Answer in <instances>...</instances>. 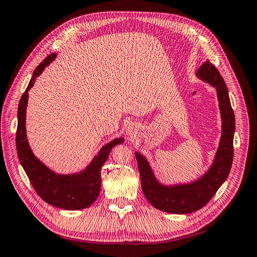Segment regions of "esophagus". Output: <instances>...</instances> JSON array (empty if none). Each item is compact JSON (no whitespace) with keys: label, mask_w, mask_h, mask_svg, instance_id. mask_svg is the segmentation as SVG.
<instances>
[{"label":"esophagus","mask_w":257,"mask_h":257,"mask_svg":"<svg viewBox=\"0 0 257 257\" xmlns=\"http://www.w3.org/2000/svg\"><path fill=\"white\" fill-rule=\"evenodd\" d=\"M126 134L128 135V137L133 138L136 136V130L133 125H130L127 128H126Z\"/></svg>","instance_id":"1"}]
</instances>
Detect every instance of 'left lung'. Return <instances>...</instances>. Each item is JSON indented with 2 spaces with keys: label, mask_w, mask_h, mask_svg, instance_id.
<instances>
[{
  "label": "left lung",
  "mask_w": 257,
  "mask_h": 257,
  "mask_svg": "<svg viewBox=\"0 0 257 257\" xmlns=\"http://www.w3.org/2000/svg\"><path fill=\"white\" fill-rule=\"evenodd\" d=\"M198 79L209 83L216 91L222 121L219 147L211 165L197 179L184 183L165 184L155 176L149 161L141 152H135L142 189L148 201L161 211L174 214L195 212L208 201L226 180L234 157L235 114L230 105L228 90L219 71L207 60L196 72Z\"/></svg>",
  "instance_id": "left-lung-1"
}]
</instances>
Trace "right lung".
Segmentation results:
<instances>
[{
    "instance_id": "obj_1",
    "label": "right lung",
    "mask_w": 257,
    "mask_h": 257,
    "mask_svg": "<svg viewBox=\"0 0 257 257\" xmlns=\"http://www.w3.org/2000/svg\"><path fill=\"white\" fill-rule=\"evenodd\" d=\"M56 57L57 53L49 54L35 68L28 88L20 98L16 133L17 153L31 184L46 203L65 210H81L90 207L97 199L100 192V169L109 157L112 148L124 143V137H116L104 145L87 167L74 174L65 175L53 172L33 153L26 128L29 91L45 67H47Z\"/></svg>"
}]
</instances>
